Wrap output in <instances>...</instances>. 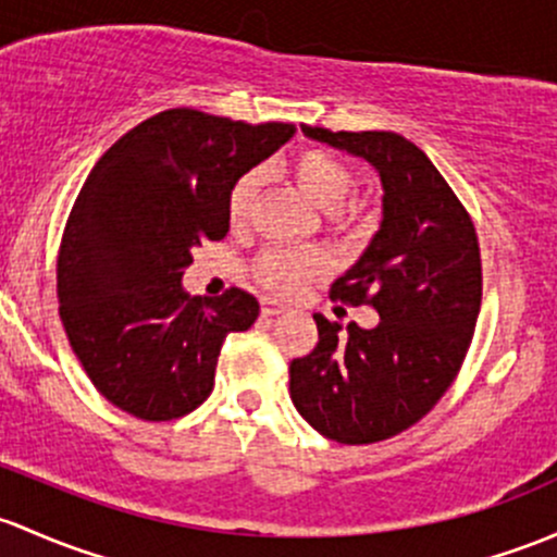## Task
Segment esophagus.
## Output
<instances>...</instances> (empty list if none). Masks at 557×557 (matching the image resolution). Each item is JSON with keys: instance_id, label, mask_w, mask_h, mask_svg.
I'll return each mask as SVG.
<instances>
[{"instance_id": "obj_1", "label": "esophagus", "mask_w": 557, "mask_h": 557, "mask_svg": "<svg viewBox=\"0 0 557 557\" xmlns=\"http://www.w3.org/2000/svg\"><path fill=\"white\" fill-rule=\"evenodd\" d=\"M285 309H288V307H285L283 301H277V298H269V296L261 298V314H263V318H274V314H283Z\"/></svg>"}]
</instances>
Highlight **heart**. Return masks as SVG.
Here are the masks:
<instances>
[{"label": "heart", "instance_id": "obj_1", "mask_svg": "<svg viewBox=\"0 0 557 557\" xmlns=\"http://www.w3.org/2000/svg\"><path fill=\"white\" fill-rule=\"evenodd\" d=\"M290 171L298 189L309 197L320 210L333 214V221L338 226H349L360 221V208L338 210L344 200L349 197L355 184V175L349 171V165L344 160H338L336 154L325 149H307L301 154H296V160L290 162ZM261 186V173L250 171L234 184L230 195V219L234 224L245 219L250 213V205H253L256 195H259ZM327 269V256L320 248H272L256 261V274L267 288L277 290V294H296L304 285L318 280Z\"/></svg>", "mask_w": 557, "mask_h": 557}]
</instances>
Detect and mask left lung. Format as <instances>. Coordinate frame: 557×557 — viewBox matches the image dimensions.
I'll return each instance as SVG.
<instances>
[{
  "mask_svg": "<svg viewBox=\"0 0 557 557\" xmlns=\"http://www.w3.org/2000/svg\"><path fill=\"white\" fill-rule=\"evenodd\" d=\"M307 138L360 157L382 181V224L333 283V298L379 312L376 327L314 314L318 347L290 362V400L320 435L386 441L432 411L465 362L480 312V248L470 215L430 157L386 131Z\"/></svg>",
  "mask_w": 557,
  "mask_h": 557,
  "instance_id": "8db88e82",
  "label": "left lung"
}]
</instances>
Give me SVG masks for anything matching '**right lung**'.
I'll return each mask as SVG.
<instances>
[{"instance_id":"right-lung-1","label":"right lung","mask_w":557,"mask_h":557,"mask_svg":"<svg viewBox=\"0 0 557 557\" xmlns=\"http://www.w3.org/2000/svg\"><path fill=\"white\" fill-rule=\"evenodd\" d=\"M294 133L160 111L87 175L63 232L58 301L82 368L116 408L171 421L208 400L221 344L256 323L259 301L239 288L189 296L184 269L197 245L230 232L234 184Z\"/></svg>"}]
</instances>
